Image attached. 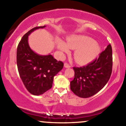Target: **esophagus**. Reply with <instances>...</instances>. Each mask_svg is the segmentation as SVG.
<instances>
[{"label":"esophagus","instance_id":"34e87169","mask_svg":"<svg viewBox=\"0 0 126 126\" xmlns=\"http://www.w3.org/2000/svg\"><path fill=\"white\" fill-rule=\"evenodd\" d=\"M64 67L65 68H69V67H70V66L69 64H67V63H65L64 64Z\"/></svg>","mask_w":126,"mask_h":126}]
</instances>
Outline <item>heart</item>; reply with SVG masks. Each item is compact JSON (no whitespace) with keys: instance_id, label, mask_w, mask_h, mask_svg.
Returning <instances> with one entry per match:
<instances>
[{"instance_id":"1","label":"heart","mask_w":126,"mask_h":126,"mask_svg":"<svg viewBox=\"0 0 126 126\" xmlns=\"http://www.w3.org/2000/svg\"><path fill=\"white\" fill-rule=\"evenodd\" d=\"M67 44L57 39L56 46L62 53H67L69 48L76 50L74 57L76 62L83 64L90 61L99 53V46L90 37L84 35H72L67 38Z\"/></svg>"}]
</instances>
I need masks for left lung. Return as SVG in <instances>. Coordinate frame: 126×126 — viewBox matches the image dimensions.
<instances>
[{
  "mask_svg": "<svg viewBox=\"0 0 126 126\" xmlns=\"http://www.w3.org/2000/svg\"><path fill=\"white\" fill-rule=\"evenodd\" d=\"M112 67V48L109 44L94 61L83 67H73L75 77L70 82V89L80 98L93 96L109 80Z\"/></svg>",
  "mask_w": 126,
  "mask_h": 126,
  "instance_id": "obj_1",
  "label": "left lung"
}]
</instances>
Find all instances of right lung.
Here are the masks:
<instances>
[{"mask_svg": "<svg viewBox=\"0 0 126 126\" xmlns=\"http://www.w3.org/2000/svg\"><path fill=\"white\" fill-rule=\"evenodd\" d=\"M31 29L22 37L17 48L16 62L20 78L27 90L34 95H42L51 88L53 78L63 69V63L51 54L40 55L30 48L28 36L35 30Z\"/></svg>", "mask_w": 126, "mask_h": 126, "instance_id": "obj_1", "label": "right lung"}]
</instances>
